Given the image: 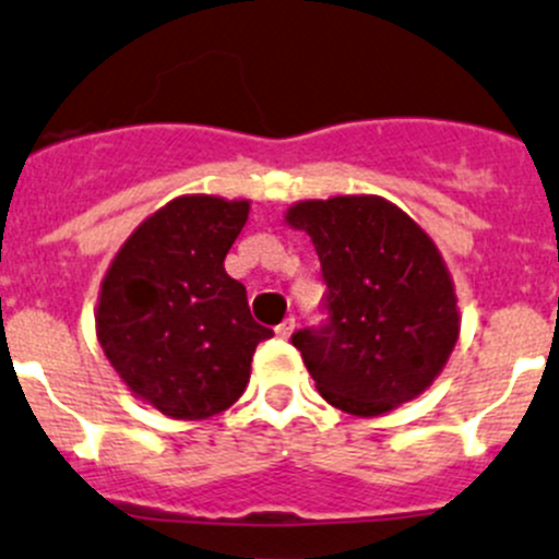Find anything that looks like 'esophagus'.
<instances>
[{
  "mask_svg": "<svg viewBox=\"0 0 559 559\" xmlns=\"http://www.w3.org/2000/svg\"><path fill=\"white\" fill-rule=\"evenodd\" d=\"M295 333V319H284V322L278 324V328H275V335H278V338H289V335Z\"/></svg>",
  "mask_w": 559,
  "mask_h": 559,
  "instance_id": "esophagus-1",
  "label": "esophagus"
}]
</instances>
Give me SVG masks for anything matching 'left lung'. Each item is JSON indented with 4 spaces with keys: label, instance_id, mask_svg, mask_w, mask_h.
I'll return each instance as SVG.
<instances>
[{
    "label": "left lung",
    "instance_id": "obj_1",
    "mask_svg": "<svg viewBox=\"0 0 559 559\" xmlns=\"http://www.w3.org/2000/svg\"><path fill=\"white\" fill-rule=\"evenodd\" d=\"M284 221L311 237L328 284V324L292 335L322 399L377 417L431 388L462 330L435 240L382 197L306 199Z\"/></svg>",
    "mask_w": 559,
    "mask_h": 559
}]
</instances>
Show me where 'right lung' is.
I'll list each match as a JSON object with an SVG mask.
<instances>
[{"label": "right lung", "mask_w": 559, "mask_h": 559, "mask_svg": "<svg viewBox=\"0 0 559 559\" xmlns=\"http://www.w3.org/2000/svg\"><path fill=\"white\" fill-rule=\"evenodd\" d=\"M248 210V199H171L135 226L103 275V355L135 399L175 420L229 409L251 379L257 344L273 335L224 267Z\"/></svg>", "instance_id": "obj_1"}]
</instances>
